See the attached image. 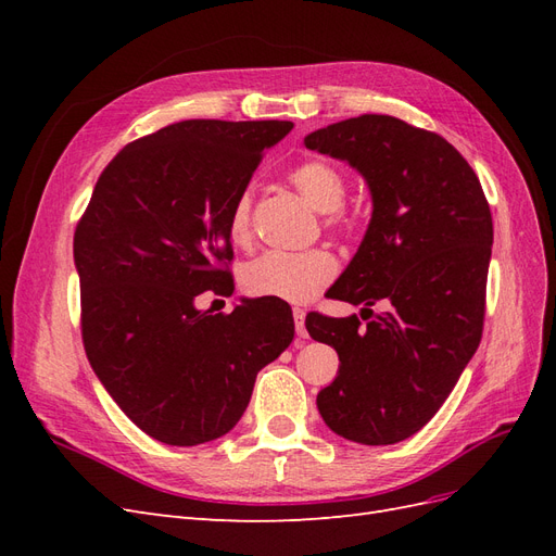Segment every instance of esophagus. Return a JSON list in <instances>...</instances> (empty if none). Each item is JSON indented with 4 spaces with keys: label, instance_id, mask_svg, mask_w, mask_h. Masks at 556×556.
Here are the masks:
<instances>
[{
    "label": "esophagus",
    "instance_id": "34e87169",
    "mask_svg": "<svg viewBox=\"0 0 556 556\" xmlns=\"http://www.w3.org/2000/svg\"><path fill=\"white\" fill-rule=\"evenodd\" d=\"M294 329L299 339H308V331H306V311L304 308H294Z\"/></svg>",
    "mask_w": 556,
    "mask_h": 556
}]
</instances>
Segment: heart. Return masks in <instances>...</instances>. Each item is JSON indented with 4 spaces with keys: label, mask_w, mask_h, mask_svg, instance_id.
I'll list each match as a JSON object with an SVG mask.
<instances>
[{
    "label": "heart",
    "mask_w": 556,
    "mask_h": 556,
    "mask_svg": "<svg viewBox=\"0 0 556 556\" xmlns=\"http://www.w3.org/2000/svg\"><path fill=\"white\" fill-rule=\"evenodd\" d=\"M290 182L304 194L311 204L327 213V227L336 229L345 225L341 211L348 182L345 176L327 160H304L292 166ZM229 239L233 245H248L252 241V194L243 190L229 211ZM339 274V262L325 248L306 252H266L252 260L241 271V288L250 296H266L304 304Z\"/></svg>",
    "instance_id": "obj_1"
}]
</instances>
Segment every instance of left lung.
Returning <instances> with one entry per match:
<instances>
[{
    "label": "left lung",
    "mask_w": 556,
    "mask_h": 556,
    "mask_svg": "<svg viewBox=\"0 0 556 556\" xmlns=\"http://www.w3.org/2000/svg\"><path fill=\"white\" fill-rule=\"evenodd\" d=\"M304 143L350 162L374 197L366 237L331 299L387 304L366 327L357 315L306 317L313 339L341 359L317 410L348 441H406L439 413L480 345L490 204L457 148L392 115L350 117Z\"/></svg>",
    "instance_id": "obj_1"
}]
</instances>
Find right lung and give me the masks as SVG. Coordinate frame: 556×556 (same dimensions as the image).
<instances>
[{
    "label": "right lung",
    "mask_w": 556,
    "mask_h": 556,
    "mask_svg": "<svg viewBox=\"0 0 556 556\" xmlns=\"http://www.w3.org/2000/svg\"><path fill=\"white\" fill-rule=\"evenodd\" d=\"M288 121H182L127 143L99 176L74 231L80 333L123 413L166 445L220 439L245 413L260 368L294 339L290 306L231 294L229 211Z\"/></svg>",
    "instance_id": "add662e5"
}]
</instances>
